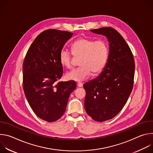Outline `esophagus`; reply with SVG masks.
Here are the masks:
<instances>
[{
    "label": "esophagus",
    "mask_w": 153,
    "mask_h": 153,
    "mask_svg": "<svg viewBox=\"0 0 153 153\" xmlns=\"http://www.w3.org/2000/svg\"><path fill=\"white\" fill-rule=\"evenodd\" d=\"M77 86H78L79 87H82V86H83V83H82V82H78V83H77Z\"/></svg>",
    "instance_id": "34e87169"
}]
</instances>
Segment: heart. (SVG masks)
<instances>
[{"label":"heart","mask_w":153,"mask_h":153,"mask_svg":"<svg viewBox=\"0 0 153 153\" xmlns=\"http://www.w3.org/2000/svg\"><path fill=\"white\" fill-rule=\"evenodd\" d=\"M72 53L62 50L59 54L60 62L67 68L72 67L73 55L80 57V67L68 72L66 77L68 80L82 81L88 78L91 73L96 74L101 72L106 62L108 48L103 40H94L86 37L76 40L71 45Z\"/></svg>","instance_id":"b5f03b06"}]
</instances>
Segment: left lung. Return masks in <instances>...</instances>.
I'll return each mask as SVG.
<instances>
[{"mask_svg": "<svg viewBox=\"0 0 153 153\" xmlns=\"http://www.w3.org/2000/svg\"><path fill=\"white\" fill-rule=\"evenodd\" d=\"M91 32L106 37L110 45L108 61L96 79L83 85L85 111L93 120L103 122L115 117L132 91L135 64L127 43L115 29L103 27Z\"/></svg>", "mask_w": 153, "mask_h": 153, "instance_id": "obj_1", "label": "left lung"}]
</instances>
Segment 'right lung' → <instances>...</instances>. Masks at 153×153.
I'll list each match as a JSON object with an SVG mask.
<instances>
[{"label":"right lung","instance_id":"obj_1","mask_svg":"<svg viewBox=\"0 0 153 153\" xmlns=\"http://www.w3.org/2000/svg\"><path fill=\"white\" fill-rule=\"evenodd\" d=\"M73 33L54 29L39 34L30 47L23 63V88L34 113L53 122L66 111L70 94L76 89L73 80L57 81L63 75L60 51Z\"/></svg>","mask_w":153,"mask_h":153}]
</instances>
